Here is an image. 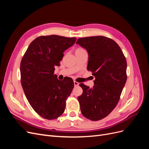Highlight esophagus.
Instances as JSON below:
<instances>
[{
  "mask_svg": "<svg viewBox=\"0 0 149 149\" xmlns=\"http://www.w3.org/2000/svg\"><path fill=\"white\" fill-rule=\"evenodd\" d=\"M79 83L78 82H77V81H74V86H78L79 85Z\"/></svg>",
  "mask_w": 149,
  "mask_h": 149,
  "instance_id": "obj_1",
  "label": "esophagus"
}]
</instances>
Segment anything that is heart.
<instances>
[{"instance_id": "obj_1", "label": "heart", "mask_w": 149, "mask_h": 149, "mask_svg": "<svg viewBox=\"0 0 149 149\" xmlns=\"http://www.w3.org/2000/svg\"><path fill=\"white\" fill-rule=\"evenodd\" d=\"M82 50H84V49H83V48H78L77 49H76V52H79V51H82Z\"/></svg>"}]
</instances>
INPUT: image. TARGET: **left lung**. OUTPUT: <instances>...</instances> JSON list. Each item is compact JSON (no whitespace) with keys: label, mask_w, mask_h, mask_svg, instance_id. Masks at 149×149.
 I'll use <instances>...</instances> for the list:
<instances>
[{"label":"left lung","mask_w":149,"mask_h":149,"mask_svg":"<svg viewBox=\"0 0 149 149\" xmlns=\"http://www.w3.org/2000/svg\"><path fill=\"white\" fill-rule=\"evenodd\" d=\"M76 43L88 51V70L96 78L91 88L79 84L83 91L78 97L81 111L89 120H101L119 101L127 80V61L118 43L111 38L94 36L78 38Z\"/></svg>","instance_id":"1"}]
</instances>
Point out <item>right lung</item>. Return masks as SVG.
Listing matches in <instances>:
<instances>
[{"instance_id": "right-lung-1", "label": "right lung", "mask_w": 149, "mask_h": 149, "mask_svg": "<svg viewBox=\"0 0 149 149\" xmlns=\"http://www.w3.org/2000/svg\"><path fill=\"white\" fill-rule=\"evenodd\" d=\"M76 38L52 35L40 36L30 44L20 63V80L25 96L33 110L52 120L63 113L66 100L74 88L73 81L58 80L54 74L63 52Z\"/></svg>"}]
</instances>
